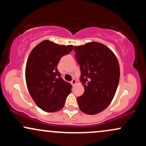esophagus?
Masks as SVG:
<instances>
[{
	"label": "esophagus",
	"instance_id": "34e87169",
	"mask_svg": "<svg viewBox=\"0 0 146 146\" xmlns=\"http://www.w3.org/2000/svg\"><path fill=\"white\" fill-rule=\"evenodd\" d=\"M71 84L73 85V86H74L76 84V80H75V79H73V80H72V81H71Z\"/></svg>",
	"mask_w": 146,
	"mask_h": 146
}]
</instances>
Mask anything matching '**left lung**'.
I'll return each mask as SVG.
<instances>
[{"mask_svg":"<svg viewBox=\"0 0 146 146\" xmlns=\"http://www.w3.org/2000/svg\"><path fill=\"white\" fill-rule=\"evenodd\" d=\"M84 93L77 98L83 113L95 115L108 106L115 96L120 76L119 64L109 48L97 42L75 46Z\"/></svg>","mask_w":146,"mask_h":146,"instance_id":"obj_1","label":"left lung"}]
</instances>
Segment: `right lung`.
<instances>
[{
	"mask_svg": "<svg viewBox=\"0 0 146 146\" xmlns=\"http://www.w3.org/2000/svg\"><path fill=\"white\" fill-rule=\"evenodd\" d=\"M73 49L43 40L33 48L27 61L25 78L29 94L36 105L47 113L63 108L71 93V84L64 81L57 66L60 58Z\"/></svg>",
	"mask_w": 146,
	"mask_h": 146,
	"instance_id": "obj_1",
	"label": "right lung"
}]
</instances>
